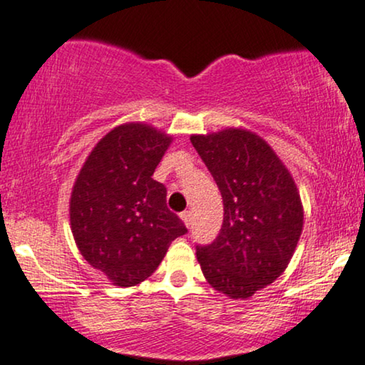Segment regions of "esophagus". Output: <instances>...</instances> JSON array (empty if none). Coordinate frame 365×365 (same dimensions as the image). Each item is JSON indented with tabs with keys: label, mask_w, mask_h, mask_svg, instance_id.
Here are the masks:
<instances>
[{
	"label": "esophagus",
	"mask_w": 365,
	"mask_h": 365,
	"mask_svg": "<svg viewBox=\"0 0 365 365\" xmlns=\"http://www.w3.org/2000/svg\"><path fill=\"white\" fill-rule=\"evenodd\" d=\"M181 220L184 221V225H186V226H191V221H192L191 211H182L181 212Z\"/></svg>",
	"instance_id": "esophagus-1"
}]
</instances>
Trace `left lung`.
Wrapping results in <instances>:
<instances>
[{
  "instance_id": "left-lung-1",
  "label": "left lung",
  "mask_w": 365,
  "mask_h": 365,
  "mask_svg": "<svg viewBox=\"0 0 365 365\" xmlns=\"http://www.w3.org/2000/svg\"><path fill=\"white\" fill-rule=\"evenodd\" d=\"M215 178L225 217L212 243L197 245L202 275L217 292L248 298L285 272L304 226L290 173L258 135L226 129L192 135Z\"/></svg>"
}]
</instances>
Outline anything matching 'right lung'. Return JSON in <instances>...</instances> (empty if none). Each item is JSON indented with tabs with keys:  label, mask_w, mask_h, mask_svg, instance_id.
Returning a JSON list of instances; mask_svg holds the SVG:
<instances>
[{
	"label": "right lung",
	"mask_w": 365,
	"mask_h": 365,
	"mask_svg": "<svg viewBox=\"0 0 365 365\" xmlns=\"http://www.w3.org/2000/svg\"><path fill=\"white\" fill-rule=\"evenodd\" d=\"M169 142L171 137L145 124L115 127L90 153L73 186L75 243L113 285L144 282L171 241L187 233L165 205L168 189L153 179Z\"/></svg>",
	"instance_id": "add662e5"
}]
</instances>
